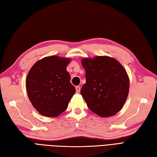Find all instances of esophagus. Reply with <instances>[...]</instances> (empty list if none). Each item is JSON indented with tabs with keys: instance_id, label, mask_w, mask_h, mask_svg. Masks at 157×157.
Listing matches in <instances>:
<instances>
[{
	"instance_id": "34e87169",
	"label": "esophagus",
	"mask_w": 157,
	"mask_h": 157,
	"mask_svg": "<svg viewBox=\"0 0 157 157\" xmlns=\"http://www.w3.org/2000/svg\"><path fill=\"white\" fill-rule=\"evenodd\" d=\"M75 88H76V92H77V93H79L80 91V86H77L75 87Z\"/></svg>"
}]
</instances>
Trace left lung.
Here are the masks:
<instances>
[{"instance_id": "8db88e82", "label": "left lung", "mask_w": 157, "mask_h": 157, "mask_svg": "<svg viewBox=\"0 0 157 157\" xmlns=\"http://www.w3.org/2000/svg\"><path fill=\"white\" fill-rule=\"evenodd\" d=\"M86 80L80 94L88 108L101 117L119 111L129 92V77L124 68L115 58L96 56L83 58Z\"/></svg>"}]
</instances>
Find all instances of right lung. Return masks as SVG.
I'll return each instance as SVG.
<instances>
[{
  "instance_id": "1",
  "label": "right lung",
  "mask_w": 157,
  "mask_h": 157,
  "mask_svg": "<svg viewBox=\"0 0 157 157\" xmlns=\"http://www.w3.org/2000/svg\"><path fill=\"white\" fill-rule=\"evenodd\" d=\"M70 61L56 56L45 57L36 62L28 73V97L40 115L56 117L67 108L76 92L66 70Z\"/></svg>"
}]
</instances>
